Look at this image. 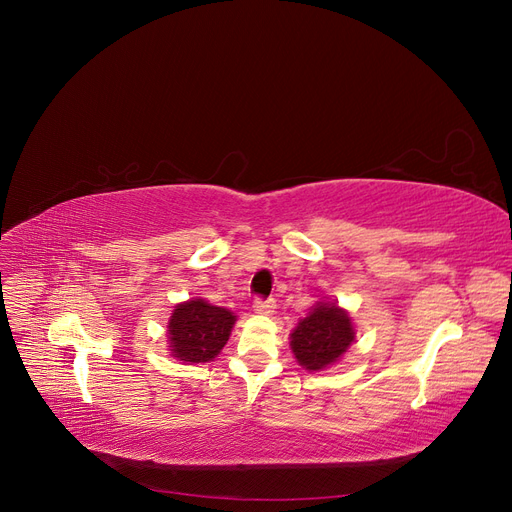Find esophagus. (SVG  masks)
Wrapping results in <instances>:
<instances>
[{
  "instance_id": "1",
  "label": "esophagus",
  "mask_w": 512,
  "mask_h": 512,
  "mask_svg": "<svg viewBox=\"0 0 512 512\" xmlns=\"http://www.w3.org/2000/svg\"><path fill=\"white\" fill-rule=\"evenodd\" d=\"M275 308H277V302L273 300V298H269V300H262V298H258L256 302H254V310L258 312V314H273L275 312Z\"/></svg>"
}]
</instances>
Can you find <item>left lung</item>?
<instances>
[{"label":"left lung","mask_w":512,"mask_h":512,"mask_svg":"<svg viewBox=\"0 0 512 512\" xmlns=\"http://www.w3.org/2000/svg\"><path fill=\"white\" fill-rule=\"evenodd\" d=\"M354 342L350 314L335 302H316L291 331V352L306 371H323L342 358Z\"/></svg>","instance_id":"1"}]
</instances>
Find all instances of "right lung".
<instances>
[{
    "instance_id": "obj_1",
    "label": "right lung",
    "mask_w": 512,
    "mask_h": 512,
    "mask_svg": "<svg viewBox=\"0 0 512 512\" xmlns=\"http://www.w3.org/2000/svg\"><path fill=\"white\" fill-rule=\"evenodd\" d=\"M235 314L206 300L177 304L168 321V348L187 364L208 362L221 354L235 325Z\"/></svg>"
}]
</instances>
